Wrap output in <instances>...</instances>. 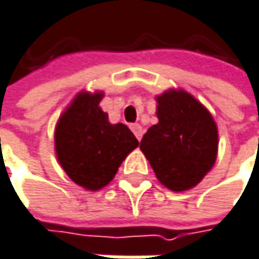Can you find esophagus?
I'll return each mask as SVG.
<instances>
[{"mask_svg": "<svg viewBox=\"0 0 259 259\" xmlns=\"http://www.w3.org/2000/svg\"><path fill=\"white\" fill-rule=\"evenodd\" d=\"M130 129H132V132L135 133V136L138 138V141H141V139H142V135H144V127H142L141 124L135 123V124H132V126H130Z\"/></svg>", "mask_w": 259, "mask_h": 259, "instance_id": "1", "label": "esophagus"}]
</instances>
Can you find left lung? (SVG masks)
Segmentation results:
<instances>
[{
  "label": "left lung",
  "mask_w": 259,
  "mask_h": 259,
  "mask_svg": "<svg viewBox=\"0 0 259 259\" xmlns=\"http://www.w3.org/2000/svg\"><path fill=\"white\" fill-rule=\"evenodd\" d=\"M155 101L158 123L147 130L139 148L166 188L190 190L215 164L217 123L210 112L185 90L170 89Z\"/></svg>",
  "instance_id": "obj_1"
}]
</instances>
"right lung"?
Instances as JSON below:
<instances>
[{
  "label": "right lung",
  "instance_id": "add662e5",
  "mask_svg": "<svg viewBox=\"0 0 259 259\" xmlns=\"http://www.w3.org/2000/svg\"><path fill=\"white\" fill-rule=\"evenodd\" d=\"M102 92H80L55 130V150L60 166L77 185L96 191L108 185L120 164L138 145L123 124H111L99 106Z\"/></svg>",
  "mask_w": 259,
  "mask_h": 259
}]
</instances>
